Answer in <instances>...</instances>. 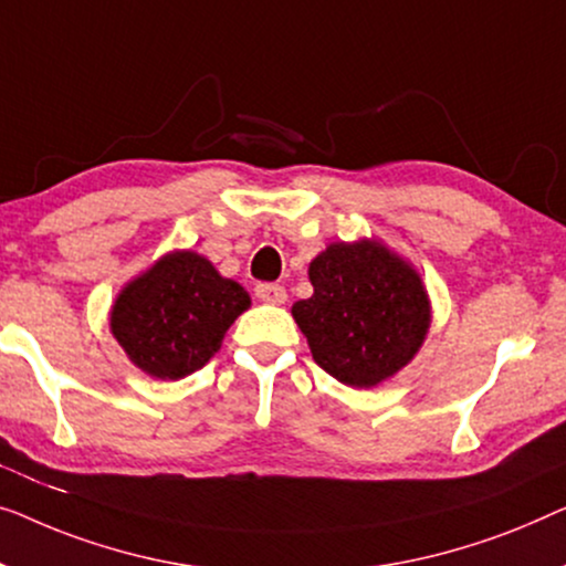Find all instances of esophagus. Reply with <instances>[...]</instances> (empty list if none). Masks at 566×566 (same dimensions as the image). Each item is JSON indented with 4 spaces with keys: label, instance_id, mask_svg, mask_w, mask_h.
<instances>
[{
    "label": "esophagus",
    "instance_id": "obj_1",
    "mask_svg": "<svg viewBox=\"0 0 566 566\" xmlns=\"http://www.w3.org/2000/svg\"><path fill=\"white\" fill-rule=\"evenodd\" d=\"M256 297L264 302H272V305H282V302H286V290L282 284H274V282H259Z\"/></svg>",
    "mask_w": 566,
    "mask_h": 566
}]
</instances>
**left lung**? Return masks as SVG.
I'll list each match as a JSON object with an SVG mask.
<instances>
[{
    "instance_id": "8db88e82",
    "label": "left lung",
    "mask_w": 566,
    "mask_h": 566,
    "mask_svg": "<svg viewBox=\"0 0 566 566\" xmlns=\"http://www.w3.org/2000/svg\"><path fill=\"white\" fill-rule=\"evenodd\" d=\"M313 297L292 315L313 359L352 387H374L423 344L431 307L420 276L374 241L333 243L310 264Z\"/></svg>"
}]
</instances>
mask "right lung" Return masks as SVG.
Wrapping results in <instances>:
<instances>
[{
  "mask_svg": "<svg viewBox=\"0 0 566 566\" xmlns=\"http://www.w3.org/2000/svg\"><path fill=\"white\" fill-rule=\"evenodd\" d=\"M249 305L241 284L222 280L197 253L179 251L125 286L109 325L135 366L150 377L181 379L210 361Z\"/></svg>",
  "mask_w": 566,
  "mask_h": 566,
  "instance_id": "obj_1",
  "label": "right lung"
}]
</instances>
